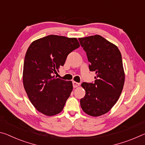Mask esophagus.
<instances>
[{
	"label": "esophagus",
	"mask_w": 145,
	"mask_h": 145,
	"mask_svg": "<svg viewBox=\"0 0 145 145\" xmlns=\"http://www.w3.org/2000/svg\"><path fill=\"white\" fill-rule=\"evenodd\" d=\"M80 84L79 83H78L77 82H75V81H73V88H77L78 86H79Z\"/></svg>",
	"instance_id": "esophagus-1"
}]
</instances>
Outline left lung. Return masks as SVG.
I'll list each match as a JSON object with an SVG mask.
<instances>
[{
  "mask_svg": "<svg viewBox=\"0 0 145 145\" xmlns=\"http://www.w3.org/2000/svg\"><path fill=\"white\" fill-rule=\"evenodd\" d=\"M86 52L89 70L97 77L94 83H82L86 91L80 103L83 111L91 116L109 112L119 99L125 82L121 55L118 48L100 35L78 38Z\"/></svg>",
  "mask_w": 145,
  "mask_h": 145,
  "instance_id": "obj_1",
  "label": "left lung"
}]
</instances>
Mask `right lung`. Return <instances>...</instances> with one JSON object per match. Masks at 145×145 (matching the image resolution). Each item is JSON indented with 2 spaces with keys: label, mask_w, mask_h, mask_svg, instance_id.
<instances>
[{
  "label": "right lung",
  "mask_w": 145,
  "mask_h": 145,
  "mask_svg": "<svg viewBox=\"0 0 145 145\" xmlns=\"http://www.w3.org/2000/svg\"><path fill=\"white\" fill-rule=\"evenodd\" d=\"M80 46L77 38L48 35L34 41L24 63L23 84L29 100L46 116L63 111L73 90L72 82L55 77L68 55Z\"/></svg>",
  "instance_id": "add662e5"
}]
</instances>
